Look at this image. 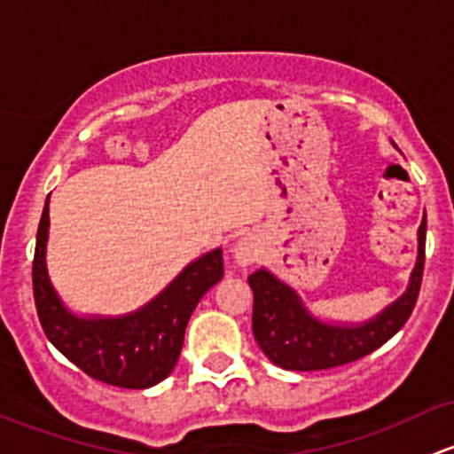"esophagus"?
<instances>
[{
  "label": "esophagus",
  "mask_w": 454,
  "mask_h": 454,
  "mask_svg": "<svg viewBox=\"0 0 454 454\" xmlns=\"http://www.w3.org/2000/svg\"><path fill=\"white\" fill-rule=\"evenodd\" d=\"M261 246L256 239H244L235 246V261L241 268H248V265L256 263L261 259Z\"/></svg>",
  "instance_id": "obj_1"
}]
</instances>
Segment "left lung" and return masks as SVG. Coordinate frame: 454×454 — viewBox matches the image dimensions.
<instances>
[{"label":"left lung","mask_w":454,"mask_h":454,"mask_svg":"<svg viewBox=\"0 0 454 454\" xmlns=\"http://www.w3.org/2000/svg\"><path fill=\"white\" fill-rule=\"evenodd\" d=\"M424 259L426 215L419 226V256L409 290L378 318L358 327H336L312 318L292 287L268 270H256L248 283L254 294L253 332L261 351L277 367L287 371L333 369L364 358L395 336L413 314L422 287Z\"/></svg>","instance_id":"1"}]
</instances>
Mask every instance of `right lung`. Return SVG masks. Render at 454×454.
<instances>
[{
  "label": "right lung",
  "instance_id": "obj_1",
  "mask_svg": "<svg viewBox=\"0 0 454 454\" xmlns=\"http://www.w3.org/2000/svg\"><path fill=\"white\" fill-rule=\"evenodd\" d=\"M48 201L36 231L32 292L48 340L98 382L149 388L162 382L180 358L184 332L201 296L223 277L222 250L193 261L146 308L122 318H76L61 305L45 272Z\"/></svg>",
  "mask_w": 454,
  "mask_h": 454
}]
</instances>
